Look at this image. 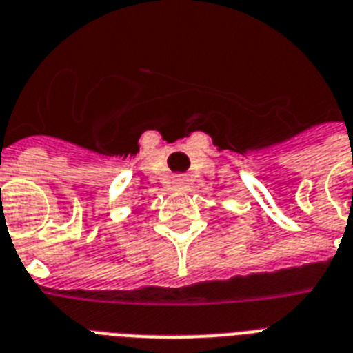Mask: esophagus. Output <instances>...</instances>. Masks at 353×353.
<instances>
[{
  "mask_svg": "<svg viewBox=\"0 0 353 353\" xmlns=\"http://www.w3.org/2000/svg\"><path fill=\"white\" fill-rule=\"evenodd\" d=\"M187 185H188V177H185V176L174 177V187H176L177 190H183V188H187Z\"/></svg>",
  "mask_w": 353,
  "mask_h": 353,
  "instance_id": "obj_1",
  "label": "esophagus"
}]
</instances>
